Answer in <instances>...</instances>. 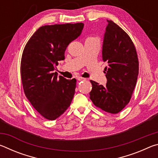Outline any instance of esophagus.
Returning <instances> with one entry per match:
<instances>
[{
	"label": "esophagus",
	"instance_id": "obj_1",
	"mask_svg": "<svg viewBox=\"0 0 158 158\" xmlns=\"http://www.w3.org/2000/svg\"><path fill=\"white\" fill-rule=\"evenodd\" d=\"M77 80H78V81H83V80H85V78H83V77H77Z\"/></svg>",
	"mask_w": 158,
	"mask_h": 158
}]
</instances>
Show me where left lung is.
Returning a JSON list of instances; mask_svg holds the SVG:
<instances>
[{
    "instance_id": "1",
    "label": "left lung",
    "mask_w": 158,
    "mask_h": 158,
    "mask_svg": "<svg viewBox=\"0 0 158 158\" xmlns=\"http://www.w3.org/2000/svg\"><path fill=\"white\" fill-rule=\"evenodd\" d=\"M104 34L102 57L105 67L106 85L90 81V99L103 111L117 114L132 97L139 74L137 51L129 35L111 20Z\"/></svg>"
}]
</instances>
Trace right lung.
<instances>
[{
    "instance_id": "add662e5",
    "label": "right lung",
    "mask_w": 158,
    "mask_h": 158,
    "mask_svg": "<svg viewBox=\"0 0 158 158\" xmlns=\"http://www.w3.org/2000/svg\"><path fill=\"white\" fill-rule=\"evenodd\" d=\"M83 23L44 26L35 31L23 49L21 76L25 95L45 118L56 119L70 105L75 92V79L53 73L65 51L81 34Z\"/></svg>"
}]
</instances>
